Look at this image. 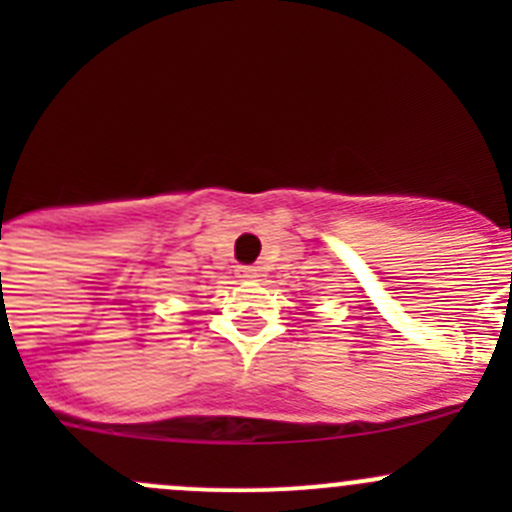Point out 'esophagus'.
I'll return each instance as SVG.
<instances>
[{"label":"esophagus","instance_id":"34e87169","mask_svg":"<svg viewBox=\"0 0 512 512\" xmlns=\"http://www.w3.org/2000/svg\"><path fill=\"white\" fill-rule=\"evenodd\" d=\"M237 277H242V280H255L257 270H255V267H250V265H240V267H237Z\"/></svg>","mask_w":512,"mask_h":512}]
</instances>
